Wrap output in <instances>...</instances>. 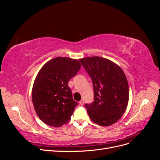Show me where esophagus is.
Wrapping results in <instances>:
<instances>
[{"mask_svg": "<svg viewBox=\"0 0 160 160\" xmlns=\"http://www.w3.org/2000/svg\"><path fill=\"white\" fill-rule=\"evenodd\" d=\"M79 104H80L81 105H83V104H84V101H83V99H81V100L79 101Z\"/></svg>", "mask_w": 160, "mask_h": 160, "instance_id": "34e87169", "label": "esophagus"}]
</instances>
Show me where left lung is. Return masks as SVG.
I'll use <instances>...</instances> for the list:
<instances>
[{
  "mask_svg": "<svg viewBox=\"0 0 160 160\" xmlns=\"http://www.w3.org/2000/svg\"><path fill=\"white\" fill-rule=\"evenodd\" d=\"M92 80L93 102L86 103L91 119L101 126H109L122 118L129 101V86L120 67L100 57L79 59Z\"/></svg>",
  "mask_w": 160,
  "mask_h": 160,
  "instance_id": "1",
  "label": "left lung"
}]
</instances>
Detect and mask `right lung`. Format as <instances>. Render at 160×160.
<instances>
[{
	"label": "right lung",
	"instance_id": "obj_1",
	"mask_svg": "<svg viewBox=\"0 0 160 160\" xmlns=\"http://www.w3.org/2000/svg\"><path fill=\"white\" fill-rule=\"evenodd\" d=\"M81 65L76 59L58 57L43 65L34 82L32 100L42 122L52 127H61L71 119L76 106L68 85Z\"/></svg>",
	"mask_w": 160,
	"mask_h": 160
}]
</instances>
